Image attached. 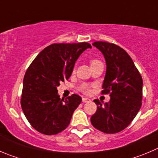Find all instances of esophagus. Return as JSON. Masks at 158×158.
Returning a JSON list of instances; mask_svg holds the SVG:
<instances>
[{"label": "esophagus", "mask_w": 158, "mask_h": 158, "mask_svg": "<svg viewBox=\"0 0 158 158\" xmlns=\"http://www.w3.org/2000/svg\"><path fill=\"white\" fill-rule=\"evenodd\" d=\"M82 102H83L84 103L89 102H91V99L88 98H82Z\"/></svg>", "instance_id": "obj_1"}]
</instances>
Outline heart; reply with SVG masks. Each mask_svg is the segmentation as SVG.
<instances>
[{
  "instance_id": "heart-1",
  "label": "heart",
  "mask_w": 158,
  "mask_h": 158,
  "mask_svg": "<svg viewBox=\"0 0 158 158\" xmlns=\"http://www.w3.org/2000/svg\"><path fill=\"white\" fill-rule=\"evenodd\" d=\"M99 62H100V61L98 60H91V66L94 65V64H98V63H99ZM80 89H81V91H83L84 93H86V94L87 93L90 92V87H89V85H87V84H83V85L81 86Z\"/></svg>"
}]
</instances>
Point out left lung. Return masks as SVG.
<instances>
[{"label": "left lung", "instance_id": "1", "mask_svg": "<svg viewBox=\"0 0 158 158\" xmlns=\"http://www.w3.org/2000/svg\"><path fill=\"white\" fill-rule=\"evenodd\" d=\"M104 56L106 72L102 94L110 93V101L104 103L94 99L97 111L91 123L106 133H116L127 128L142 105L143 80L133 60L119 46L106 42L92 43Z\"/></svg>", "mask_w": 158, "mask_h": 158}]
</instances>
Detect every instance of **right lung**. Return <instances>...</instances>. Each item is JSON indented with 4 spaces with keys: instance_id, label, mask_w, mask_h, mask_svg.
Listing matches in <instances>:
<instances>
[{
    "instance_id": "right-lung-1",
    "label": "right lung",
    "mask_w": 158,
    "mask_h": 158,
    "mask_svg": "<svg viewBox=\"0 0 158 158\" xmlns=\"http://www.w3.org/2000/svg\"><path fill=\"white\" fill-rule=\"evenodd\" d=\"M91 46L88 43H54L38 54L26 70L21 105L33 128L46 135L60 133L69 126L81 98L60 99L57 87L68 80L77 60Z\"/></svg>"
}]
</instances>
